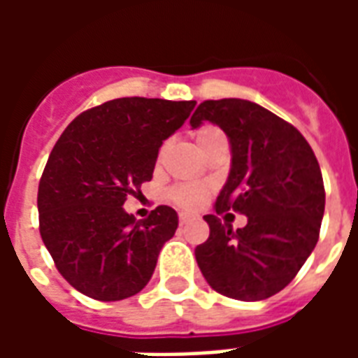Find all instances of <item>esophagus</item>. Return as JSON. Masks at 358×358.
<instances>
[{
  "label": "esophagus",
  "instance_id": "obj_1",
  "mask_svg": "<svg viewBox=\"0 0 358 358\" xmlns=\"http://www.w3.org/2000/svg\"><path fill=\"white\" fill-rule=\"evenodd\" d=\"M178 218H180V222L184 224V222L192 220V218H197V215H195V213H187V210H182V213L178 215Z\"/></svg>",
  "mask_w": 358,
  "mask_h": 358
}]
</instances>
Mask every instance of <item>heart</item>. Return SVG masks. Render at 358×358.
I'll list each match as a JSON object with an SVG mask.
<instances>
[{
	"instance_id": "obj_1",
	"label": "heart",
	"mask_w": 358,
	"mask_h": 358,
	"mask_svg": "<svg viewBox=\"0 0 358 358\" xmlns=\"http://www.w3.org/2000/svg\"><path fill=\"white\" fill-rule=\"evenodd\" d=\"M220 130L217 128H210V126H203L199 130H195L194 138L197 141V148H201L205 141L213 138L215 134ZM207 186L203 182H186V184H178L171 189V199L174 203H178L182 207H199L205 197H207Z\"/></svg>"
}]
</instances>
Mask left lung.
<instances>
[{
  "label": "left lung",
  "mask_w": 358,
  "mask_h": 358,
  "mask_svg": "<svg viewBox=\"0 0 358 358\" xmlns=\"http://www.w3.org/2000/svg\"><path fill=\"white\" fill-rule=\"evenodd\" d=\"M213 122L230 141L232 164L205 215L209 240L195 248L203 276L215 292L261 301L282 292L313 253L324 217L322 172L297 128L248 99L203 101L192 128ZM234 208L248 224L234 231L217 218Z\"/></svg>",
  "instance_id": "obj_1"
}]
</instances>
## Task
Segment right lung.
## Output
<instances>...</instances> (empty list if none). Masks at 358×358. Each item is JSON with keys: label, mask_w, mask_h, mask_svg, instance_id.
<instances>
[{"label": "right lung", "mask_w": 358, "mask_h": 358, "mask_svg": "<svg viewBox=\"0 0 358 358\" xmlns=\"http://www.w3.org/2000/svg\"><path fill=\"white\" fill-rule=\"evenodd\" d=\"M195 101L120 97L82 113L51 151L38 187L43 245L74 289L97 301L141 292L178 228L161 205L136 220L122 205L153 178L159 148Z\"/></svg>", "instance_id": "obj_1"}]
</instances>
